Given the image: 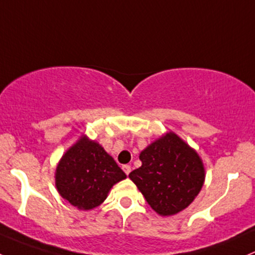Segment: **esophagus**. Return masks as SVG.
I'll return each mask as SVG.
<instances>
[{"label":"esophagus","instance_id":"obj_1","mask_svg":"<svg viewBox=\"0 0 255 255\" xmlns=\"http://www.w3.org/2000/svg\"><path fill=\"white\" fill-rule=\"evenodd\" d=\"M122 169H123V172L128 175L130 173V170H132V167H130L129 164H125V166H122Z\"/></svg>","mask_w":255,"mask_h":255}]
</instances>
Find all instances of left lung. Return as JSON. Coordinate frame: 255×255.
<instances>
[{
  "instance_id": "8db88e82",
  "label": "left lung",
  "mask_w": 255,
  "mask_h": 255,
  "mask_svg": "<svg viewBox=\"0 0 255 255\" xmlns=\"http://www.w3.org/2000/svg\"><path fill=\"white\" fill-rule=\"evenodd\" d=\"M139 158L141 166L129 173V179L161 217L187 208L205 184L202 158L172 130L147 145Z\"/></svg>"
}]
</instances>
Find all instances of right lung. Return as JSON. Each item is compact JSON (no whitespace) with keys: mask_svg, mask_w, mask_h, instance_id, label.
Listing matches in <instances>:
<instances>
[{"mask_svg":"<svg viewBox=\"0 0 255 255\" xmlns=\"http://www.w3.org/2000/svg\"><path fill=\"white\" fill-rule=\"evenodd\" d=\"M54 178L64 200L81 211H91L102 205L115 184L127 175L99 142L82 134L61 156Z\"/></svg>","mask_w":255,"mask_h":255,"instance_id":"add662e5","label":"right lung"}]
</instances>
